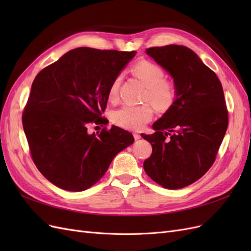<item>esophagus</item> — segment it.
Segmentation results:
<instances>
[{
  "label": "esophagus",
  "mask_w": 251,
  "mask_h": 251,
  "mask_svg": "<svg viewBox=\"0 0 251 251\" xmlns=\"http://www.w3.org/2000/svg\"><path fill=\"white\" fill-rule=\"evenodd\" d=\"M133 135H134L135 140H138V139H140V137H141V136H140L138 133H134Z\"/></svg>",
  "instance_id": "1"
}]
</instances>
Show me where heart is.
<instances>
[{"label": "heart", "instance_id": "heart-1", "mask_svg": "<svg viewBox=\"0 0 251 251\" xmlns=\"http://www.w3.org/2000/svg\"><path fill=\"white\" fill-rule=\"evenodd\" d=\"M133 73L147 86L144 100L153 103L159 110L169 109L176 98V88L174 83L165 80L162 68L150 60H140L132 68ZM121 75H117L111 82L108 90L110 101H116L119 95ZM153 117V109L150 104H125L112 114V120L116 126L127 130H140Z\"/></svg>", "mask_w": 251, "mask_h": 251}]
</instances>
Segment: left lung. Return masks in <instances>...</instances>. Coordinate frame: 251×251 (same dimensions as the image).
<instances>
[{
	"label": "left lung",
	"instance_id": "1",
	"mask_svg": "<svg viewBox=\"0 0 251 251\" xmlns=\"http://www.w3.org/2000/svg\"><path fill=\"white\" fill-rule=\"evenodd\" d=\"M147 53L173 76L176 100L154 123L155 133L142 135L153 148L143 168L159 185L178 189L200 179L214 164L228 111L216 73L193 50L168 45Z\"/></svg>",
	"mask_w": 251,
	"mask_h": 251
}]
</instances>
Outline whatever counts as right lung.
I'll return each instance as SVG.
<instances>
[{
  "label": "right lung",
  "instance_id": "obj_1",
  "mask_svg": "<svg viewBox=\"0 0 251 251\" xmlns=\"http://www.w3.org/2000/svg\"><path fill=\"white\" fill-rule=\"evenodd\" d=\"M136 51L80 47L67 52L36 75L22 115L32 160L59 188L81 192L94 185L119 151L134 142L118 126L89 134L101 117L112 80Z\"/></svg>",
  "mask_w": 251,
  "mask_h": 251
}]
</instances>
